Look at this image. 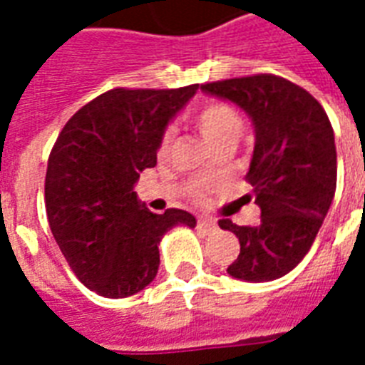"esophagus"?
I'll return each mask as SVG.
<instances>
[{
  "mask_svg": "<svg viewBox=\"0 0 365 365\" xmlns=\"http://www.w3.org/2000/svg\"><path fill=\"white\" fill-rule=\"evenodd\" d=\"M197 227L200 231H205V233H212V231H216L217 225L216 222H212V220H205V217H200L199 222H197Z\"/></svg>",
  "mask_w": 365,
  "mask_h": 365,
  "instance_id": "esophagus-1",
  "label": "esophagus"
}]
</instances>
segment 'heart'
I'll list each match as a JSON object with an SVG mask.
<instances>
[{"mask_svg": "<svg viewBox=\"0 0 365 365\" xmlns=\"http://www.w3.org/2000/svg\"><path fill=\"white\" fill-rule=\"evenodd\" d=\"M193 125L200 132V136L216 149L229 143L235 145L244 128L239 110L222 100H210L200 106L199 110L195 111ZM168 143H170V132H165L160 138L159 153H165Z\"/></svg>", "mask_w": 365, "mask_h": 365, "instance_id": "1", "label": "heart"}]
</instances>
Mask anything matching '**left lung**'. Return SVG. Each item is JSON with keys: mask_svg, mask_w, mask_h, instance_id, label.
<instances>
[{"mask_svg": "<svg viewBox=\"0 0 365 365\" xmlns=\"http://www.w3.org/2000/svg\"><path fill=\"white\" fill-rule=\"evenodd\" d=\"M200 88L242 108L255 130L246 182L254 187L261 222L250 227L220 220V227L240 242L227 272L246 282L277 280L311 250L334 200L337 153L331 123L312 94L272 73Z\"/></svg>", "mask_w": 365, "mask_h": 365, "instance_id": "left-lung-1", "label": "left lung"}]
</instances>
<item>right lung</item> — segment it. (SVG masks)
I'll list each match as a JSON object with an SVG mask.
<instances>
[{"label": "right lung", "mask_w": 365, "mask_h": 365, "mask_svg": "<svg viewBox=\"0 0 365 365\" xmlns=\"http://www.w3.org/2000/svg\"><path fill=\"white\" fill-rule=\"evenodd\" d=\"M199 85L113 88L85 104L54 142L45 208L68 265L88 289L119 299L138 294L159 271V242L189 212L153 214L138 200L140 172L157 165L160 138Z\"/></svg>", "instance_id": "add662e5"}]
</instances>
